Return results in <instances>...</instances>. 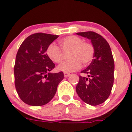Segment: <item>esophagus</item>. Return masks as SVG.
Wrapping results in <instances>:
<instances>
[{
  "instance_id": "34e87169",
  "label": "esophagus",
  "mask_w": 132,
  "mask_h": 132,
  "mask_svg": "<svg viewBox=\"0 0 132 132\" xmlns=\"http://www.w3.org/2000/svg\"><path fill=\"white\" fill-rule=\"evenodd\" d=\"M64 77L67 78L70 76V73L69 72H64Z\"/></svg>"
}]
</instances>
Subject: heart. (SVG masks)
Masks as SVG:
<instances>
[{"label": "heart", "mask_w": 132, "mask_h": 132, "mask_svg": "<svg viewBox=\"0 0 132 132\" xmlns=\"http://www.w3.org/2000/svg\"><path fill=\"white\" fill-rule=\"evenodd\" d=\"M61 48L52 43L46 49V54L55 63H60L64 59L63 52H69V60L59 65L58 70L65 72H72L79 69L81 63L87 65L94 57L95 50L92 44L84 42L83 39L76 36H69L59 41Z\"/></svg>", "instance_id": "obj_1"}]
</instances>
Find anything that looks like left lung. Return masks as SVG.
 I'll return each mask as SVG.
<instances>
[{
    "label": "left lung",
    "mask_w": 132,
    "mask_h": 132,
    "mask_svg": "<svg viewBox=\"0 0 132 132\" xmlns=\"http://www.w3.org/2000/svg\"><path fill=\"white\" fill-rule=\"evenodd\" d=\"M76 34L91 40L95 50L91 64L81 72L87 76H79L76 93L84 102L97 106L108 98L112 89L115 69L112 52L107 41L98 34L89 31Z\"/></svg>",
    "instance_id": "left-lung-1"
}]
</instances>
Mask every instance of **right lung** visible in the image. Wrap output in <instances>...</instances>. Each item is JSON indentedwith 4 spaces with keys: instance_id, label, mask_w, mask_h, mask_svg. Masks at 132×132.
<instances>
[{
    "instance_id": "add662e5",
    "label": "right lung",
    "mask_w": 132,
    "mask_h": 132,
    "mask_svg": "<svg viewBox=\"0 0 132 132\" xmlns=\"http://www.w3.org/2000/svg\"><path fill=\"white\" fill-rule=\"evenodd\" d=\"M57 35L36 33L25 39L18 50L14 66L15 86L20 98L33 106L49 102L57 91L63 72L51 73L55 64L46 54Z\"/></svg>"
}]
</instances>
